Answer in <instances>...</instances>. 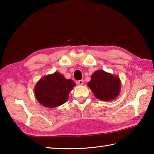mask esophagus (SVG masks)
Here are the masks:
<instances>
[{
    "mask_svg": "<svg viewBox=\"0 0 154 154\" xmlns=\"http://www.w3.org/2000/svg\"><path fill=\"white\" fill-rule=\"evenodd\" d=\"M83 83H84L83 80H79V81H77V84L79 85H82L83 84Z\"/></svg>",
    "mask_w": 154,
    "mask_h": 154,
    "instance_id": "34e87169",
    "label": "esophagus"
}]
</instances>
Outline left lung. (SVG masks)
<instances>
[{
    "instance_id": "left-lung-1",
    "label": "left lung",
    "mask_w": 154,
    "mask_h": 154,
    "mask_svg": "<svg viewBox=\"0 0 154 154\" xmlns=\"http://www.w3.org/2000/svg\"><path fill=\"white\" fill-rule=\"evenodd\" d=\"M88 87L97 99L110 101L116 99L120 94L121 82L119 76L99 69L91 75Z\"/></svg>"
}]
</instances>
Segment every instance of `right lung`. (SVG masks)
Wrapping results in <instances>:
<instances>
[{"label": "right lung", "mask_w": 154, "mask_h": 154, "mask_svg": "<svg viewBox=\"0 0 154 154\" xmlns=\"http://www.w3.org/2000/svg\"><path fill=\"white\" fill-rule=\"evenodd\" d=\"M75 86L73 80L65 79L62 74L55 72L42 77L34 87L35 98L42 105L54 108L67 102L69 94Z\"/></svg>", "instance_id": "1"}]
</instances>
